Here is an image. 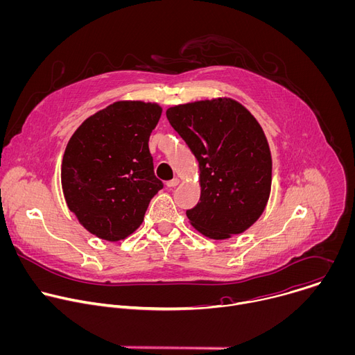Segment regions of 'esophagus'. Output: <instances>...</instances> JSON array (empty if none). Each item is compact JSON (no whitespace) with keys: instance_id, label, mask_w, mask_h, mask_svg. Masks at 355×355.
I'll list each match as a JSON object with an SVG mask.
<instances>
[{"instance_id":"esophagus-1","label":"esophagus","mask_w":355,"mask_h":355,"mask_svg":"<svg viewBox=\"0 0 355 355\" xmlns=\"http://www.w3.org/2000/svg\"><path fill=\"white\" fill-rule=\"evenodd\" d=\"M180 184V178H173V180H170V181H167V187L168 188H174L175 185H178Z\"/></svg>"}]
</instances>
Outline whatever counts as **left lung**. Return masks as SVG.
<instances>
[{
    "instance_id": "obj_1",
    "label": "left lung",
    "mask_w": 355,
    "mask_h": 355,
    "mask_svg": "<svg viewBox=\"0 0 355 355\" xmlns=\"http://www.w3.org/2000/svg\"><path fill=\"white\" fill-rule=\"evenodd\" d=\"M199 167L200 198L189 223L214 240L245 232L266 211L272 157L259 121L229 96L175 105L166 112Z\"/></svg>"
}]
</instances>
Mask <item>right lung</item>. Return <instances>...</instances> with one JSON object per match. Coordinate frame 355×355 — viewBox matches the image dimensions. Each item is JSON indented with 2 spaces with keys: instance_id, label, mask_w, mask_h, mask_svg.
<instances>
[{
  "instance_id": "add662e5",
  "label": "right lung",
  "mask_w": 355,
  "mask_h": 355,
  "mask_svg": "<svg viewBox=\"0 0 355 355\" xmlns=\"http://www.w3.org/2000/svg\"><path fill=\"white\" fill-rule=\"evenodd\" d=\"M162 112L157 103L116 101L88 116L70 137L62 162L64 199L98 239L130 236L163 188L148 150Z\"/></svg>"
}]
</instances>
